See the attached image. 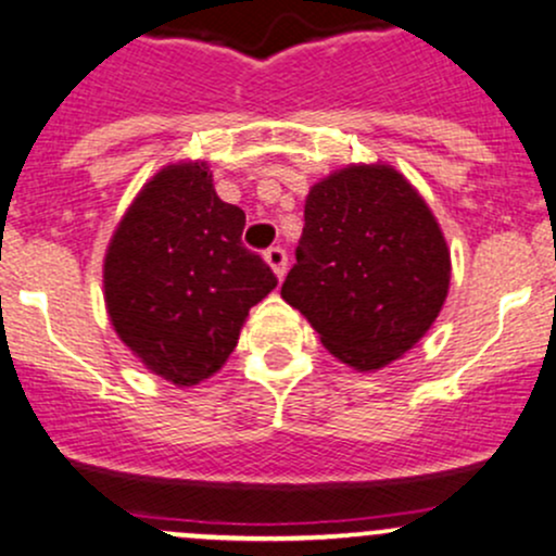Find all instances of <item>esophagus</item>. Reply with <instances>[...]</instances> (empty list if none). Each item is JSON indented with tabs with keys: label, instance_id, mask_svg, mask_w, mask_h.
Returning a JSON list of instances; mask_svg holds the SVG:
<instances>
[{
	"label": "esophagus",
	"instance_id": "1",
	"mask_svg": "<svg viewBox=\"0 0 556 556\" xmlns=\"http://www.w3.org/2000/svg\"><path fill=\"white\" fill-rule=\"evenodd\" d=\"M265 262H267V267H270V270L276 273V278H283L286 276V265H289V256H286L283 249H280V247L267 249Z\"/></svg>",
	"mask_w": 556,
	"mask_h": 556
}]
</instances>
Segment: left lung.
I'll return each instance as SVG.
<instances>
[{"label": "left lung", "instance_id": "left-lung-1", "mask_svg": "<svg viewBox=\"0 0 556 556\" xmlns=\"http://www.w3.org/2000/svg\"><path fill=\"white\" fill-rule=\"evenodd\" d=\"M451 286L440 223L390 164H350L309 188L296 265L280 296L337 361L363 374L432 328Z\"/></svg>", "mask_w": 556, "mask_h": 556}]
</instances>
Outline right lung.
<instances>
[{"label":"right lung","instance_id":"1","mask_svg":"<svg viewBox=\"0 0 556 556\" xmlns=\"http://www.w3.org/2000/svg\"><path fill=\"white\" fill-rule=\"evenodd\" d=\"M247 214L217 195L206 161L164 166L135 195L103 260L113 331L151 374L195 387L225 366L249 309L276 289L241 243Z\"/></svg>","mask_w":556,"mask_h":556}]
</instances>
